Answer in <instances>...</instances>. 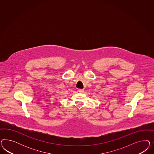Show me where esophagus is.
<instances>
[{
    "mask_svg": "<svg viewBox=\"0 0 154 154\" xmlns=\"http://www.w3.org/2000/svg\"><path fill=\"white\" fill-rule=\"evenodd\" d=\"M78 91H79V92L81 93H84V89H79Z\"/></svg>",
    "mask_w": 154,
    "mask_h": 154,
    "instance_id": "1",
    "label": "esophagus"
}]
</instances>
